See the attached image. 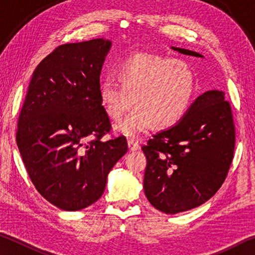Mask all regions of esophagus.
Here are the masks:
<instances>
[{
	"mask_svg": "<svg viewBox=\"0 0 255 255\" xmlns=\"http://www.w3.org/2000/svg\"><path fill=\"white\" fill-rule=\"evenodd\" d=\"M139 144H138V141L135 139H128V148L130 152H136V150L139 149Z\"/></svg>",
	"mask_w": 255,
	"mask_h": 255,
	"instance_id": "34e87169",
	"label": "esophagus"
}]
</instances>
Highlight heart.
Returning a JSON list of instances; mask_svg holds the SVG:
<instances>
[{"instance_id": "obj_1", "label": "heart", "mask_w": 255, "mask_h": 255, "mask_svg": "<svg viewBox=\"0 0 255 255\" xmlns=\"http://www.w3.org/2000/svg\"><path fill=\"white\" fill-rule=\"evenodd\" d=\"M120 83L107 77L99 86V97L106 114L119 120L116 132L136 138L154 125L173 126L189 109L196 90L195 74L187 63L163 56L139 53L117 67Z\"/></svg>"}]
</instances>
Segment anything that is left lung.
Returning a JSON list of instances; mask_svg holds the SVG:
<instances>
[{
	"mask_svg": "<svg viewBox=\"0 0 255 255\" xmlns=\"http://www.w3.org/2000/svg\"><path fill=\"white\" fill-rule=\"evenodd\" d=\"M171 48L205 58L197 51ZM234 145L235 128L225 93L206 91L178 123L141 147L147 159L144 191L150 205L174 215L205 204L222 187Z\"/></svg>",
	"mask_w": 255,
	"mask_h": 255,
	"instance_id": "obj_1",
	"label": "left lung"
}]
</instances>
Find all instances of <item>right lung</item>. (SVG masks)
Instances as JSON below:
<instances>
[{
	"label": "right lung",
	"instance_id": "right-lung-1",
	"mask_svg": "<svg viewBox=\"0 0 255 255\" xmlns=\"http://www.w3.org/2000/svg\"><path fill=\"white\" fill-rule=\"evenodd\" d=\"M111 46L97 38L56 48L34 70L20 112L16 144L25 169L40 195L62 210L100 199L108 174L128 150L124 136L101 140L110 120L99 86Z\"/></svg>",
	"mask_w": 255,
	"mask_h": 255
}]
</instances>
